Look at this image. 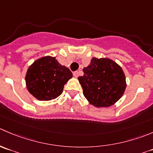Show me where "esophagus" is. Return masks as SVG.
Returning a JSON list of instances; mask_svg holds the SVG:
<instances>
[{"label":"esophagus","mask_w":153,"mask_h":153,"mask_svg":"<svg viewBox=\"0 0 153 153\" xmlns=\"http://www.w3.org/2000/svg\"><path fill=\"white\" fill-rule=\"evenodd\" d=\"M73 75L74 77H75V78H78V71H75V72H73Z\"/></svg>","instance_id":"1"}]
</instances>
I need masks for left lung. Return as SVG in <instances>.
<instances>
[{"label":"left lung","instance_id":"left-lung-1","mask_svg":"<svg viewBox=\"0 0 153 153\" xmlns=\"http://www.w3.org/2000/svg\"><path fill=\"white\" fill-rule=\"evenodd\" d=\"M83 72L84 75L78 77V81L84 96L93 106L110 107L123 95L126 87L125 74L114 60L93 57Z\"/></svg>","mask_w":153,"mask_h":153}]
</instances>
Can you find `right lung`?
<instances>
[{
  "mask_svg": "<svg viewBox=\"0 0 153 153\" xmlns=\"http://www.w3.org/2000/svg\"><path fill=\"white\" fill-rule=\"evenodd\" d=\"M72 78L67 67L60 64L55 57L45 56L29 66L25 81L27 90L36 99L49 101L63 93L65 84Z\"/></svg>",
  "mask_w": 153,
  "mask_h": 153,
  "instance_id": "add662e5",
  "label": "right lung"
}]
</instances>
